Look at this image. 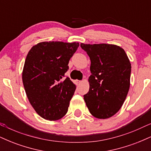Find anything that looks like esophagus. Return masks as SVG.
Wrapping results in <instances>:
<instances>
[{
    "mask_svg": "<svg viewBox=\"0 0 151 151\" xmlns=\"http://www.w3.org/2000/svg\"><path fill=\"white\" fill-rule=\"evenodd\" d=\"M75 82L77 83V84H80V83H81V81H79V80H76V81H75Z\"/></svg>",
    "mask_w": 151,
    "mask_h": 151,
    "instance_id": "esophagus-1",
    "label": "esophagus"
}]
</instances>
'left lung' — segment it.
Returning a JSON list of instances; mask_svg holds the SVG:
<instances>
[{
	"instance_id": "1",
	"label": "left lung",
	"mask_w": 151,
	"mask_h": 151,
	"mask_svg": "<svg viewBox=\"0 0 151 151\" xmlns=\"http://www.w3.org/2000/svg\"><path fill=\"white\" fill-rule=\"evenodd\" d=\"M81 47L91 60L89 90L84 96L90 113L98 119L116 114L130 87L131 65L123 48L111 44H84Z\"/></svg>"
}]
</instances>
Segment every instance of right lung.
I'll return each instance as SVG.
<instances>
[{
	"label": "right lung",
	"mask_w": 151,
	"mask_h": 151,
	"mask_svg": "<svg viewBox=\"0 0 151 151\" xmlns=\"http://www.w3.org/2000/svg\"><path fill=\"white\" fill-rule=\"evenodd\" d=\"M79 46V42H42L27 53L22 83L30 104L46 120H59L68 111L76 85L65 74Z\"/></svg>",
	"instance_id": "1"
}]
</instances>
